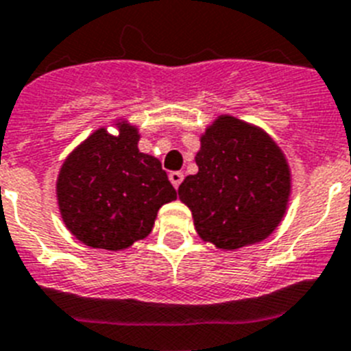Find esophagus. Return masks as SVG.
<instances>
[{"mask_svg":"<svg viewBox=\"0 0 351 351\" xmlns=\"http://www.w3.org/2000/svg\"><path fill=\"white\" fill-rule=\"evenodd\" d=\"M169 180H171L173 187L178 189V187H180V184H182V180H184V173H180V171H171V173H169Z\"/></svg>","mask_w":351,"mask_h":351,"instance_id":"1","label":"esophagus"}]
</instances>
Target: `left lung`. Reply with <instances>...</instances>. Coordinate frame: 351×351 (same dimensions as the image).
<instances>
[{
	"label": "left lung",
	"mask_w": 351,
	"mask_h": 351,
	"mask_svg": "<svg viewBox=\"0 0 351 351\" xmlns=\"http://www.w3.org/2000/svg\"><path fill=\"white\" fill-rule=\"evenodd\" d=\"M197 173L180 184L203 242L234 249L263 242L285 219L291 171L281 146L258 125L221 114L205 129Z\"/></svg>",
	"instance_id": "1"
}]
</instances>
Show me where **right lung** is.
Instances as JSON below:
<instances>
[{
  "label": "right lung",
  "mask_w": 351,
  "mask_h": 351,
  "mask_svg": "<svg viewBox=\"0 0 351 351\" xmlns=\"http://www.w3.org/2000/svg\"><path fill=\"white\" fill-rule=\"evenodd\" d=\"M91 132L63 160L56 199L66 230L79 242L123 251L154 230L158 208L176 199L160 160L139 152L141 134L129 120Z\"/></svg>",
  "instance_id": "right-lung-1"
}]
</instances>
